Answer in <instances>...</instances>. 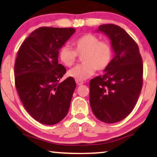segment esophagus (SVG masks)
<instances>
[{"label": "esophagus", "mask_w": 157, "mask_h": 157, "mask_svg": "<svg viewBox=\"0 0 157 157\" xmlns=\"http://www.w3.org/2000/svg\"><path fill=\"white\" fill-rule=\"evenodd\" d=\"M76 83L78 85V86H80V85H82L84 83L83 81H81V80H76Z\"/></svg>", "instance_id": "esophagus-1"}]
</instances>
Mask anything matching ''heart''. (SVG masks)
Masks as SVG:
<instances>
[{
    "label": "heart",
    "mask_w": 157,
    "mask_h": 157,
    "mask_svg": "<svg viewBox=\"0 0 157 157\" xmlns=\"http://www.w3.org/2000/svg\"><path fill=\"white\" fill-rule=\"evenodd\" d=\"M74 49L68 46H63L58 52L59 59L67 67L72 66L78 55H82L83 63L77 65L68 72V75L76 80L89 78L96 70L103 71L109 66L113 58V48L107 41L100 37L86 34L72 43Z\"/></svg>",
    "instance_id": "1"
}]
</instances>
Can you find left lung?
Here are the masks:
<instances>
[{
	"instance_id": "1",
	"label": "left lung",
	"mask_w": 157,
	"mask_h": 157,
	"mask_svg": "<svg viewBox=\"0 0 157 157\" xmlns=\"http://www.w3.org/2000/svg\"><path fill=\"white\" fill-rule=\"evenodd\" d=\"M98 31L111 39L115 55L102 76L90 81V105L105 123L125 119L133 111L143 84V64L138 45L117 25H100Z\"/></svg>"
}]
</instances>
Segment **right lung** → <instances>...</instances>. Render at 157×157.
<instances>
[{"label":"right lung","instance_id":"add662e5","mask_svg":"<svg viewBox=\"0 0 157 157\" xmlns=\"http://www.w3.org/2000/svg\"><path fill=\"white\" fill-rule=\"evenodd\" d=\"M74 28L43 26L21 44L15 64V83L23 106L40 123L55 125L67 114L76 88L74 78L60 82L66 72L58 63L59 49Z\"/></svg>","mask_w":157,"mask_h":157}]
</instances>
